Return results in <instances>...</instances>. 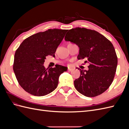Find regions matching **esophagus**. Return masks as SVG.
Segmentation results:
<instances>
[{"instance_id":"obj_1","label":"esophagus","mask_w":129,"mask_h":129,"mask_svg":"<svg viewBox=\"0 0 129 129\" xmlns=\"http://www.w3.org/2000/svg\"><path fill=\"white\" fill-rule=\"evenodd\" d=\"M74 69L73 68H69V67H68V71H69V72H71V71H73Z\"/></svg>"}]
</instances>
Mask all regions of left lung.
Masks as SVG:
<instances>
[{
    "mask_svg": "<svg viewBox=\"0 0 129 129\" xmlns=\"http://www.w3.org/2000/svg\"><path fill=\"white\" fill-rule=\"evenodd\" d=\"M64 40L79 46L77 58L89 63L88 71L78 68L80 76L74 82L77 90L89 97L106 91L114 80L118 62L112 43L97 31L80 27L69 30Z\"/></svg>",
    "mask_w": 129,
    "mask_h": 129,
    "instance_id": "left-lung-1",
    "label": "left lung"
}]
</instances>
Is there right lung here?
Returning <instances> with one entry per match:
<instances>
[{"label":"right lung","mask_w":129,"mask_h":129,"mask_svg":"<svg viewBox=\"0 0 129 129\" xmlns=\"http://www.w3.org/2000/svg\"><path fill=\"white\" fill-rule=\"evenodd\" d=\"M67 29H49L26 38L14 55L13 71L20 86L30 94L45 96L55 90L61 74L67 67L59 64L46 69V56H55Z\"/></svg>","instance_id":"add662e5"}]
</instances>
